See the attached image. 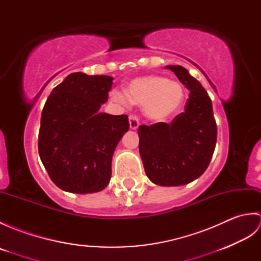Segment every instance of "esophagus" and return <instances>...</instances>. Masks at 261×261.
<instances>
[{
  "label": "esophagus",
  "instance_id": "obj_1",
  "mask_svg": "<svg viewBox=\"0 0 261 261\" xmlns=\"http://www.w3.org/2000/svg\"><path fill=\"white\" fill-rule=\"evenodd\" d=\"M129 123H130V129L136 130L138 126H139V119L135 114H131L129 116Z\"/></svg>",
  "mask_w": 261,
  "mask_h": 261
}]
</instances>
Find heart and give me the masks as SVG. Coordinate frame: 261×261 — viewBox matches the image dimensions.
<instances>
[{"instance_id": "heart-1", "label": "heart", "mask_w": 261, "mask_h": 261, "mask_svg": "<svg viewBox=\"0 0 261 261\" xmlns=\"http://www.w3.org/2000/svg\"><path fill=\"white\" fill-rule=\"evenodd\" d=\"M116 101L126 105L130 101L143 105L147 118L164 121L180 110L185 99V91L179 83L163 76H142L132 81L126 87V94L115 91Z\"/></svg>"}]
</instances>
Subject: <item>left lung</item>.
Wrapping results in <instances>:
<instances>
[{"label": "left lung", "mask_w": 261, "mask_h": 261, "mask_svg": "<svg viewBox=\"0 0 261 261\" xmlns=\"http://www.w3.org/2000/svg\"><path fill=\"white\" fill-rule=\"evenodd\" d=\"M190 91L185 111L170 123L142 124L139 152L148 178L160 186H180L201 176L212 159L216 129L212 101L196 79L179 65L166 66Z\"/></svg>", "instance_id": "obj_1"}]
</instances>
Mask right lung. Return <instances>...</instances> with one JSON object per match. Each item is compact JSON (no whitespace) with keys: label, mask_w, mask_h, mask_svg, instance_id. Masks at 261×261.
Listing matches in <instances>:
<instances>
[{"label":"right lung","mask_w":261,"mask_h":261,"mask_svg":"<svg viewBox=\"0 0 261 261\" xmlns=\"http://www.w3.org/2000/svg\"><path fill=\"white\" fill-rule=\"evenodd\" d=\"M113 77L68 75L54 88L43 107L39 156L51 180L63 191L88 194L111 179L112 156L129 130L127 115L99 113Z\"/></svg>","instance_id":"right-lung-1"}]
</instances>
